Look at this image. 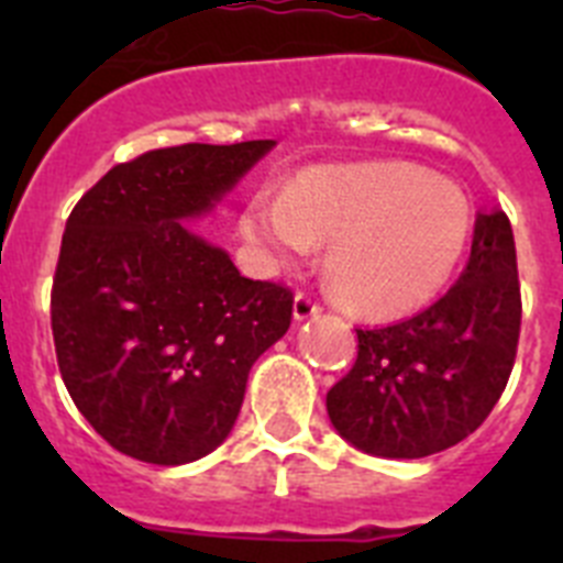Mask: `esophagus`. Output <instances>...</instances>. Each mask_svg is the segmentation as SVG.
<instances>
[{
  "label": "esophagus",
  "instance_id": "obj_1",
  "mask_svg": "<svg viewBox=\"0 0 563 563\" xmlns=\"http://www.w3.org/2000/svg\"><path fill=\"white\" fill-rule=\"evenodd\" d=\"M292 316H296V321L318 318L321 316V305H318L310 292H296V298H292Z\"/></svg>",
  "mask_w": 563,
  "mask_h": 563
}]
</instances>
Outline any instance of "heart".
<instances>
[{"label":"heart","mask_w":563,"mask_h":563,"mask_svg":"<svg viewBox=\"0 0 563 563\" xmlns=\"http://www.w3.org/2000/svg\"><path fill=\"white\" fill-rule=\"evenodd\" d=\"M239 233L267 265L327 247L324 273L350 310L397 318L445 287L471 233L467 202L451 183L402 163L305 172L285 197L256 194Z\"/></svg>","instance_id":"obj_1"}]
</instances>
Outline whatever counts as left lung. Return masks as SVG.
<instances>
[{
  "label": "left lung",
  "mask_w": 563,
  "mask_h": 563,
  "mask_svg": "<svg viewBox=\"0 0 563 563\" xmlns=\"http://www.w3.org/2000/svg\"><path fill=\"white\" fill-rule=\"evenodd\" d=\"M521 287L514 228L501 208L479 213L471 258L429 310L357 330L352 369L327 391V415L372 456L420 460L479 429L514 372Z\"/></svg>",
  "instance_id": "left-lung-1"
}]
</instances>
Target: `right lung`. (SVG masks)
<instances>
[{
    "instance_id": "obj_1",
    "label": "right lung",
    "mask_w": 563,
    "mask_h": 563,
    "mask_svg": "<svg viewBox=\"0 0 563 563\" xmlns=\"http://www.w3.org/2000/svg\"><path fill=\"white\" fill-rule=\"evenodd\" d=\"M273 146L154 148L109 168L69 213L49 292L58 372L114 451L152 465L211 454L251 366L290 327V287L245 278L183 222Z\"/></svg>"
}]
</instances>
